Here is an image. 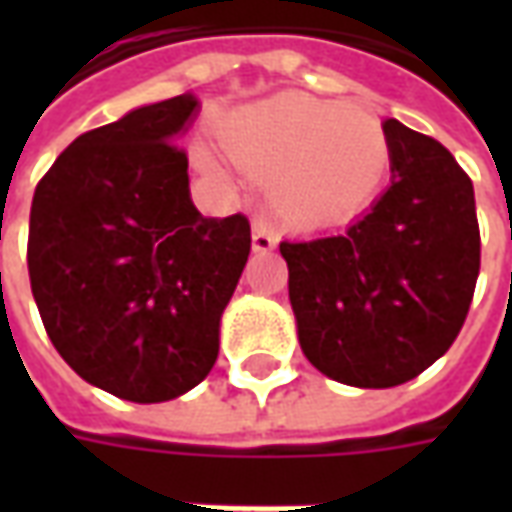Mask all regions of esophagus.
I'll return each instance as SVG.
<instances>
[{"label": "esophagus", "mask_w": 512, "mask_h": 512, "mask_svg": "<svg viewBox=\"0 0 512 512\" xmlns=\"http://www.w3.org/2000/svg\"><path fill=\"white\" fill-rule=\"evenodd\" d=\"M279 244V230L277 224L271 222L268 216H255V222H252V249L255 252H268V249H274Z\"/></svg>", "instance_id": "esophagus-1"}]
</instances>
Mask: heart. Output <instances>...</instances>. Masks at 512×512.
I'll return each mask as SVG.
<instances>
[{"label":"heart","mask_w":512,"mask_h":512,"mask_svg":"<svg viewBox=\"0 0 512 512\" xmlns=\"http://www.w3.org/2000/svg\"><path fill=\"white\" fill-rule=\"evenodd\" d=\"M222 147L238 167L271 178L277 211L299 227L354 219L389 167L376 117L301 93L249 106L224 126Z\"/></svg>","instance_id":"1"}]
</instances>
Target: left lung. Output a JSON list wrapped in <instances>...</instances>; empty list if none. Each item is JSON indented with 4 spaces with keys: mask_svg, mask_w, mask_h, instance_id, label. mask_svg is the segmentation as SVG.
Returning <instances> with one entry per match:
<instances>
[{
    "mask_svg": "<svg viewBox=\"0 0 512 512\" xmlns=\"http://www.w3.org/2000/svg\"><path fill=\"white\" fill-rule=\"evenodd\" d=\"M392 183L345 233L282 241L304 356L362 389L406 384L450 351L480 274L472 178L433 136L384 123Z\"/></svg>",
    "mask_w": 512,
    "mask_h": 512,
    "instance_id": "left-lung-1",
    "label": "left lung"
}]
</instances>
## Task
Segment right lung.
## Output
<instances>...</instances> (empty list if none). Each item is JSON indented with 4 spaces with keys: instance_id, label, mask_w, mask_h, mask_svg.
<instances>
[{
    "instance_id": "add662e5",
    "label": "right lung",
    "mask_w": 512,
    "mask_h": 512,
    "mask_svg": "<svg viewBox=\"0 0 512 512\" xmlns=\"http://www.w3.org/2000/svg\"><path fill=\"white\" fill-rule=\"evenodd\" d=\"M191 93L76 136L40 178L27 268L68 365L123 400L189 392L219 356V318L252 249L249 219L202 216L175 145Z\"/></svg>"
}]
</instances>
